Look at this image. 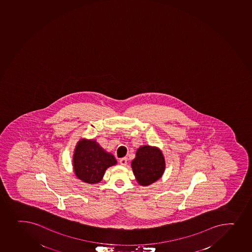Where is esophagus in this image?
Returning a JSON list of instances; mask_svg holds the SVG:
<instances>
[{"label":"esophagus","instance_id":"obj_1","mask_svg":"<svg viewBox=\"0 0 252 252\" xmlns=\"http://www.w3.org/2000/svg\"><path fill=\"white\" fill-rule=\"evenodd\" d=\"M120 162L122 166H126L127 163V159L126 158H123L120 159Z\"/></svg>","mask_w":252,"mask_h":252}]
</instances>
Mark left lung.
Returning a JSON list of instances; mask_svg holds the SVG:
<instances>
[{
    "mask_svg": "<svg viewBox=\"0 0 252 252\" xmlns=\"http://www.w3.org/2000/svg\"><path fill=\"white\" fill-rule=\"evenodd\" d=\"M131 166L137 183L147 187L163 175L166 163L164 156L158 147L143 145L137 149Z\"/></svg>",
    "mask_w": 252,
    "mask_h": 252,
    "instance_id": "left-lung-1",
    "label": "left lung"
}]
</instances>
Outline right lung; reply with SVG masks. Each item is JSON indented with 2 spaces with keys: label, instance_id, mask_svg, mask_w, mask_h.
Segmentation results:
<instances>
[{
  "label": "right lung",
  "instance_id": "1",
  "mask_svg": "<svg viewBox=\"0 0 252 252\" xmlns=\"http://www.w3.org/2000/svg\"><path fill=\"white\" fill-rule=\"evenodd\" d=\"M72 162L77 178L89 184L99 183L105 171L117 164L113 154L105 151L94 139L86 138L78 141Z\"/></svg>",
  "mask_w": 252,
  "mask_h": 252
}]
</instances>
